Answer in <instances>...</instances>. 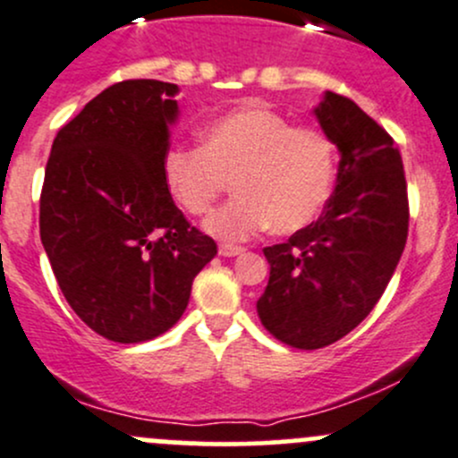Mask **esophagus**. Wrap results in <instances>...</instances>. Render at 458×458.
Instances as JSON below:
<instances>
[{
  "mask_svg": "<svg viewBox=\"0 0 458 458\" xmlns=\"http://www.w3.org/2000/svg\"><path fill=\"white\" fill-rule=\"evenodd\" d=\"M243 252H245L243 245H233V243H221L219 245L221 257H239V254H243Z\"/></svg>",
  "mask_w": 458,
  "mask_h": 458,
  "instance_id": "34e87169",
  "label": "esophagus"
}]
</instances>
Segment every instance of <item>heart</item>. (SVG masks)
Instances as JSON below:
<instances>
[{
    "instance_id": "b5f03b06",
    "label": "heart",
    "mask_w": 458,
    "mask_h": 458,
    "mask_svg": "<svg viewBox=\"0 0 458 458\" xmlns=\"http://www.w3.org/2000/svg\"><path fill=\"white\" fill-rule=\"evenodd\" d=\"M162 177L191 216L208 215L233 184L237 197L206 221L224 242H243L267 225L292 234L325 210L335 184V148L320 129L252 103L206 124L199 147L168 148Z\"/></svg>"
}]
</instances>
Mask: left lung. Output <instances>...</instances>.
<instances>
[{
	"mask_svg": "<svg viewBox=\"0 0 458 458\" xmlns=\"http://www.w3.org/2000/svg\"><path fill=\"white\" fill-rule=\"evenodd\" d=\"M338 144V184L314 224L263 250L269 281L259 298L263 327L293 349L338 343L386 290L408 237V186L391 133L346 96L316 107Z\"/></svg>",
	"mask_w": 458,
	"mask_h": 458,
	"instance_id": "left-lung-1",
	"label": "left lung"
}]
</instances>
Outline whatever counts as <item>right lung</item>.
I'll list each match as a JSON object with an SVG mask.
<instances>
[{
	"mask_svg": "<svg viewBox=\"0 0 458 458\" xmlns=\"http://www.w3.org/2000/svg\"><path fill=\"white\" fill-rule=\"evenodd\" d=\"M175 94L153 79L115 83L59 129L47 157L41 243L72 310L112 343L171 329L216 254L162 177Z\"/></svg>",
	"mask_w": 458,
	"mask_h": 458,
	"instance_id": "1",
	"label": "right lung"
}]
</instances>
